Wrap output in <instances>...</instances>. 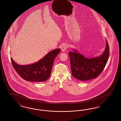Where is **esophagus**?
Masks as SVG:
<instances>
[{
  "label": "esophagus",
  "instance_id": "obj_1",
  "mask_svg": "<svg viewBox=\"0 0 121 121\" xmlns=\"http://www.w3.org/2000/svg\"><path fill=\"white\" fill-rule=\"evenodd\" d=\"M68 48V46L66 44H63V46L61 47V50L63 52H64Z\"/></svg>",
  "mask_w": 121,
  "mask_h": 121
}]
</instances>
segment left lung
I'll return each instance as SVG.
<instances>
[{
	"label": "left lung",
	"instance_id": "left-lung-1",
	"mask_svg": "<svg viewBox=\"0 0 121 121\" xmlns=\"http://www.w3.org/2000/svg\"><path fill=\"white\" fill-rule=\"evenodd\" d=\"M106 39V46L102 55L94 58L84 57L76 49L69 52L72 75L78 80L85 81L97 78L104 70L109 56V47Z\"/></svg>",
	"mask_w": 121,
	"mask_h": 121
}]
</instances>
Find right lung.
<instances>
[{
  "label": "right lung",
  "instance_id": "add662e5",
  "mask_svg": "<svg viewBox=\"0 0 121 121\" xmlns=\"http://www.w3.org/2000/svg\"><path fill=\"white\" fill-rule=\"evenodd\" d=\"M60 51L59 48L54 49L49 52L38 62L26 65L17 64L11 58L12 64L17 73L25 80L44 82L49 78L54 59Z\"/></svg>",
  "mask_w": 121,
  "mask_h": 121
}]
</instances>
